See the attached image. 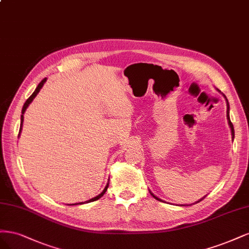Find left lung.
<instances>
[{
    "label": "left lung",
    "mask_w": 249,
    "mask_h": 249,
    "mask_svg": "<svg viewBox=\"0 0 249 249\" xmlns=\"http://www.w3.org/2000/svg\"><path fill=\"white\" fill-rule=\"evenodd\" d=\"M218 92H220L219 90H217ZM222 94V93H221ZM223 95V94H222ZM223 97L226 98V101H227V119H228V122H229V126H230V128H231V139H232V141H234V138H235V130H234V126H232V124H231V119H230V104H229V101H228V99H227V97H226V95H223ZM150 191V195L153 196L154 198H156L157 200H159V202H163V203H165L164 200H162L161 198H159L158 196H156L153 192H152L151 190H149ZM205 196L204 197H202L200 199H198V200H196V202L195 203V204H196V203H198V202H200V200H202L203 198H205ZM195 204H191V205H195ZM180 206H185V205H180ZM188 206V205H187Z\"/></svg>",
    "instance_id": "obj_1"
}]
</instances>
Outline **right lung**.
<instances>
[{
    "label": "right lung",
    "instance_id": "obj_1",
    "mask_svg": "<svg viewBox=\"0 0 249 249\" xmlns=\"http://www.w3.org/2000/svg\"><path fill=\"white\" fill-rule=\"evenodd\" d=\"M45 82H46V77L45 78H43L42 81H41V83H40L38 86H37V88L35 89V91H34V93L32 94L30 97L27 99V101L25 102V104H23V107H22V109H21V116H20V128H19V133H18V136L20 135V131H21V129H22V122H23V115H25V113H26V109L28 108V107L30 106V104L32 103V101L34 100V98L36 97L37 96V94L39 93V91L41 90V88L43 87V85L45 84ZM108 184H109V182H107V186H106V188H104L103 190H102V192L101 194H99L97 196H95V197H92V198H90L89 200H86V202H81V203H76V204H72V205H83V204H88V203H91V202H94V200H97V199H99L104 194H106V191L107 190V187H108Z\"/></svg>",
    "mask_w": 249,
    "mask_h": 249
}]
</instances>
